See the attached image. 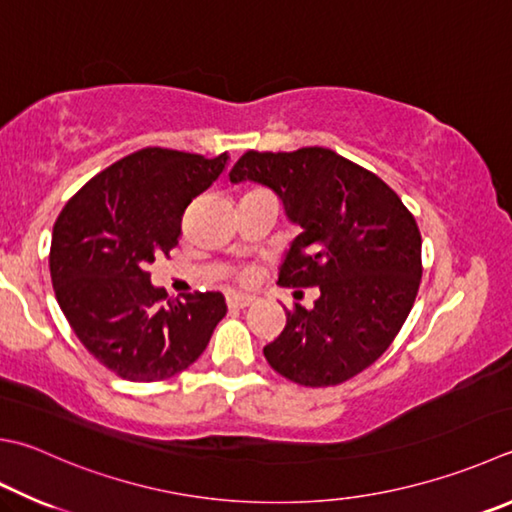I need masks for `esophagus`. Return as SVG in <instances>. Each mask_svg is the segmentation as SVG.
<instances>
[{
    "instance_id": "1",
    "label": "esophagus",
    "mask_w": 512,
    "mask_h": 512,
    "mask_svg": "<svg viewBox=\"0 0 512 512\" xmlns=\"http://www.w3.org/2000/svg\"><path fill=\"white\" fill-rule=\"evenodd\" d=\"M254 303H256V296L236 294V292L227 294V307H231V310H245V307L254 305Z\"/></svg>"
}]
</instances>
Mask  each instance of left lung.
<instances>
[{"mask_svg": "<svg viewBox=\"0 0 512 512\" xmlns=\"http://www.w3.org/2000/svg\"><path fill=\"white\" fill-rule=\"evenodd\" d=\"M231 182L272 187L303 227L278 274L283 287H318L312 310L294 303L263 354L305 388L352 379L388 350L421 283V234L397 191L332 149L247 151Z\"/></svg>", "mask_w": 512, "mask_h": 512, "instance_id": "8db88e82", "label": "left lung"}]
</instances>
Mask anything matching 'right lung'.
I'll list each match as a JSON object with an SVG mask.
<instances>
[{
    "label": "right lung",
    "instance_id": "1",
    "mask_svg": "<svg viewBox=\"0 0 512 512\" xmlns=\"http://www.w3.org/2000/svg\"><path fill=\"white\" fill-rule=\"evenodd\" d=\"M162 147L140 149L93 176L53 225L51 281L80 343L127 381L187 370L227 314L220 292L169 301L147 265L178 245L189 202L227 165Z\"/></svg>",
    "mask_w": 512,
    "mask_h": 512
}]
</instances>
